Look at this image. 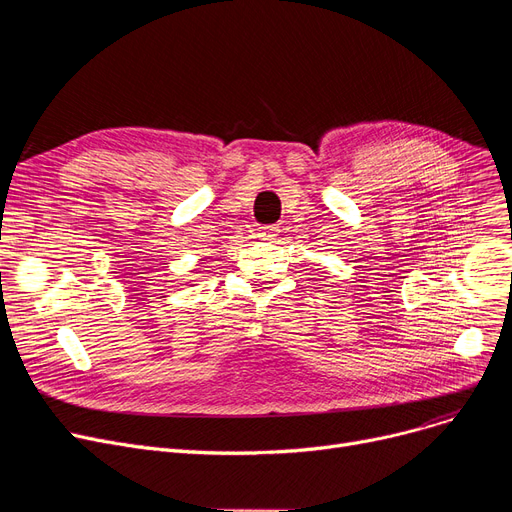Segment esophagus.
Here are the masks:
<instances>
[{"label": "esophagus", "mask_w": 512, "mask_h": 512, "mask_svg": "<svg viewBox=\"0 0 512 512\" xmlns=\"http://www.w3.org/2000/svg\"><path fill=\"white\" fill-rule=\"evenodd\" d=\"M278 228H280V226H265V228H261V230H259V234H257V236H259L261 240L272 242V240H276V236H278V232H280Z\"/></svg>", "instance_id": "esophagus-1"}]
</instances>
